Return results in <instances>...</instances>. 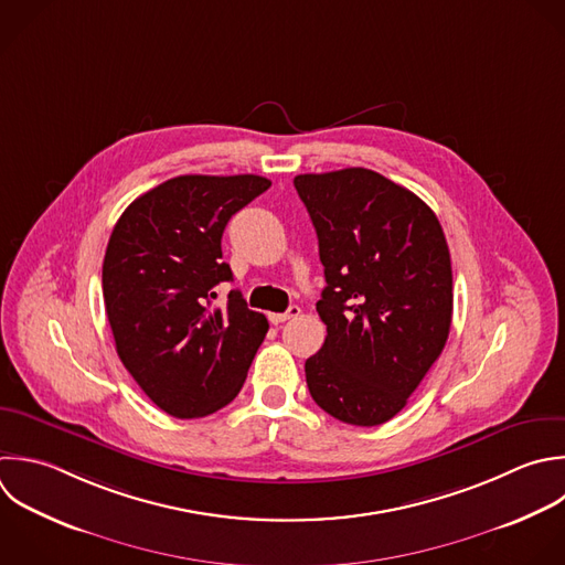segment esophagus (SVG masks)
<instances>
[{
    "label": "esophagus",
    "instance_id": "1",
    "mask_svg": "<svg viewBox=\"0 0 565 565\" xmlns=\"http://www.w3.org/2000/svg\"><path fill=\"white\" fill-rule=\"evenodd\" d=\"M300 316V307L298 305H291L285 313H269V322L271 324H282V322H287V320H291V318H298Z\"/></svg>",
    "mask_w": 565,
    "mask_h": 565
}]
</instances>
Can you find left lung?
<instances>
[{
    "instance_id": "obj_1",
    "label": "left lung",
    "mask_w": 565,
    "mask_h": 565,
    "mask_svg": "<svg viewBox=\"0 0 565 565\" xmlns=\"http://www.w3.org/2000/svg\"><path fill=\"white\" fill-rule=\"evenodd\" d=\"M318 234L322 349L305 362L316 404L340 422L395 417L439 358L452 318L450 254L435 212L366 168L294 179Z\"/></svg>"
}]
</instances>
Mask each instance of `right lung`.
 <instances>
[{
  "label": "right lung",
  "mask_w": 565,
  "mask_h": 565,
  "mask_svg": "<svg viewBox=\"0 0 565 565\" xmlns=\"http://www.w3.org/2000/svg\"><path fill=\"white\" fill-rule=\"evenodd\" d=\"M256 174L170 179L117 221L104 258V300L117 353L143 393L181 419L227 406L269 329L232 280L221 238L230 218L269 190Z\"/></svg>",
  "instance_id": "add662e5"
}]
</instances>
